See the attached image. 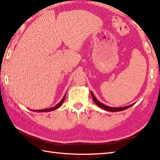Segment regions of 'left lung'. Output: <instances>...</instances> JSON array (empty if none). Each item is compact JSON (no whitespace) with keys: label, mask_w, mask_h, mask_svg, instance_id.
I'll return each instance as SVG.
<instances>
[{"label":"left lung","mask_w":160,"mask_h":160,"mask_svg":"<svg viewBox=\"0 0 160 160\" xmlns=\"http://www.w3.org/2000/svg\"><path fill=\"white\" fill-rule=\"evenodd\" d=\"M91 96H92V98H93V101L95 102V103L98 106V107H100V108L103 109V110H105L106 111H109V112H119V111H122V110H127V109H128V108H130L133 105H128V106H126V107H122V108H112V107H109V106H107L105 105L104 104H102V103H101L100 102H99L98 100L96 99V98L95 97L94 94L93 93V92L91 91Z\"/></svg>","instance_id":"1"}]
</instances>
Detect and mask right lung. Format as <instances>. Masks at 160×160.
<instances>
[{
  "label": "right lung",
  "instance_id": "1",
  "mask_svg": "<svg viewBox=\"0 0 160 160\" xmlns=\"http://www.w3.org/2000/svg\"><path fill=\"white\" fill-rule=\"evenodd\" d=\"M64 98H65V95H64V96L63 97V98L62 99L61 101L58 103V105H56L55 107L53 108H48V109H44V110H36L35 112H50V111H52V110H56V109H58L60 107V106L62 105V104L64 100Z\"/></svg>",
  "mask_w": 160,
  "mask_h": 160
}]
</instances>
